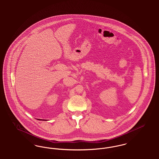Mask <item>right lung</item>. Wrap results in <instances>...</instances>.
Segmentation results:
<instances>
[{
	"instance_id": "right-lung-1",
	"label": "right lung",
	"mask_w": 159,
	"mask_h": 159,
	"mask_svg": "<svg viewBox=\"0 0 159 159\" xmlns=\"http://www.w3.org/2000/svg\"><path fill=\"white\" fill-rule=\"evenodd\" d=\"M40 120H41V119H40Z\"/></svg>"
}]
</instances>
